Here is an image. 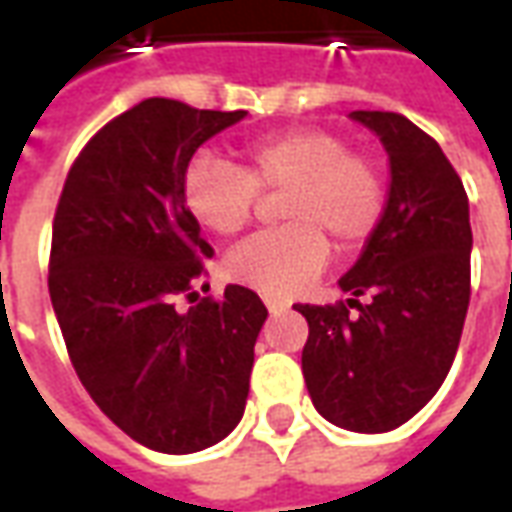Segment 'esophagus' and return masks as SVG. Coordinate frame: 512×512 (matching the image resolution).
Instances as JSON below:
<instances>
[{
  "label": "esophagus",
  "mask_w": 512,
  "mask_h": 512,
  "mask_svg": "<svg viewBox=\"0 0 512 512\" xmlns=\"http://www.w3.org/2000/svg\"><path fill=\"white\" fill-rule=\"evenodd\" d=\"M263 301H266V307L271 315H279V312L288 310V304H285V301H279V299H263Z\"/></svg>",
  "instance_id": "1"
}]
</instances>
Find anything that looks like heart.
Segmentation results:
<instances>
[{
	"label": "heart",
	"instance_id": "obj_1",
	"mask_svg": "<svg viewBox=\"0 0 512 512\" xmlns=\"http://www.w3.org/2000/svg\"><path fill=\"white\" fill-rule=\"evenodd\" d=\"M244 169L202 150L183 169L180 191L191 219L213 235H235L252 219L257 189L288 191V227L246 238L224 257V274L274 299L296 296L321 274L329 239L354 249L384 213V180L367 156L348 153L326 128H290L241 150Z\"/></svg>",
	"mask_w": 512,
	"mask_h": 512
}]
</instances>
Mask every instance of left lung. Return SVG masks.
I'll use <instances>...</instances> for the list:
<instances>
[{
  "label": "left lung",
  "instance_id": "8db88e82",
  "mask_svg": "<svg viewBox=\"0 0 512 512\" xmlns=\"http://www.w3.org/2000/svg\"><path fill=\"white\" fill-rule=\"evenodd\" d=\"M389 156V197L362 255L345 271V304H296L310 323L301 370L312 406L354 433L400 428L439 392L469 310V200L408 117L351 112ZM356 309V313H351Z\"/></svg>",
  "mask_w": 512,
  "mask_h": 512
}]
</instances>
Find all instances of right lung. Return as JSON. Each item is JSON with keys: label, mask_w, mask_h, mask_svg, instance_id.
<instances>
[{"label": "right lung", "mask_w": 512, "mask_h": 512, "mask_svg": "<svg viewBox=\"0 0 512 512\" xmlns=\"http://www.w3.org/2000/svg\"><path fill=\"white\" fill-rule=\"evenodd\" d=\"M246 112L147 98L106 123L73 161L54 213L51 307L95 406L150 450L189 455L244 417L268 310L227 285L180 313L213 255L183 202V169Z\"/></svg>", "instance_id": "add662e5"}]
</instances>
